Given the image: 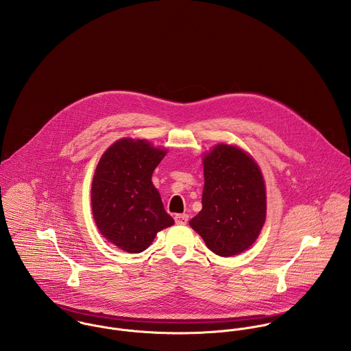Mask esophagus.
Segmentation results:
<instances>
[{
	"mask_svg": "<svg viewBox=\"0 0 351 351\" xmlns=\"http://www.w3.org/2000/svg\"><path fill=\"white\" fill-rule=\"evenodd\" d=\"M174 220H176L177 224L185 226V224L188 223V220H189V216L185 215V213H180V215H176V216H174Z\"/></svg>",
	"mask_w": 351,
	"mask_h": 351,
	"instance_id": "esophagus-1",
	"label": "esophagus"
}]
</instances>
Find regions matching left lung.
<instances>
[{
  "instance_id": "left-lung-1",
  "label": "left lung",
  "mask_w": 351,
  "mask_h": 351,
  "mask_svg": "<svg viewBox=\"0 0 351 351\" xmlns=\"http://www.w3.org/2000/svg\"><path fill=\"white\" fill-rule=\"evenodd\" d=\"M202 209L191 227L220 256L247 250L266 219L262 173L247 152L217 145L204 156Z\"/></svg>"
}]
</instances>
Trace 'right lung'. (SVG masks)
<instances>
[{
  "label": "right lung",
  "instance_id": "obj_1",
  "mask_svg": "<svg viewBox=\"0 0 351 351\" xmlns=\"http://www.w3.org/2000/svg\"><path fill=\"white\" fill-rule=\"evenodd\" d=\"M165 155L145 139L123 138L101 156L92 182L93 217L104 238L121 250L142 252L174 224L151 181Z\"/></svg>",
  "mask_w": 351,
  "mask_h": 351
}]
</instances>
